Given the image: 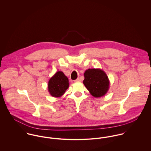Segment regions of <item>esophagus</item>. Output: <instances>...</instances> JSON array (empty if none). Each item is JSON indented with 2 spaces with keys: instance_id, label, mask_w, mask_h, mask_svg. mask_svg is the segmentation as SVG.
Listing matches in <instances>:
<instances>
[{
  "instance_id": "34e87169",
  "label": "esophagus",
  "mask_w": 151,
  "mask_h": 151,
  "mask_svg": "<svg viewBox=\"0 0 151 151\" xmlns=\"http://www.w3.org/2000/svg\"><path fill=\"white\" fill-rule=\"evenodd\" d=\"M80 79L79 78H78L77 80H74V82H75V83H78V82H80Z\"/></svg>"
}]
</instances>
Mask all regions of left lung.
I'll return each instance as SVG.
<instances>
[{
  "mask_svg": "<svg viewBox=\"0 0 151 151\" xmlns=\"http://www.w3.org/2000/svg\"><path fill=\"white\" fill-rule=\"evenodd\" d=\"M83 84L95 98L104 96L109 89V80L106 73L100 68H89L85 71Z\"/></svg>",
  "mask_w": 151,
  "mask_h": 151,
  "instance_id": "left-lung-1",
  "label": "left lung"
}]
</instances>
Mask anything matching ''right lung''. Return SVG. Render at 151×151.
I'll use <instances>...</instances> for the list:
<instances>
[{
  "label": "right lung",
  "mask_w": 151,
  "mask_h": 151,
  "mask_svg": "<svg viewBox=\"0 0 151 151\" xmlns=\"http://www.w3.org/2000/svg\"><path fill=\"white\" fill-rule=\"evenodd\" d=\"M69 87L68 79L63 72H56L49 80L48 91L53 97H61Z\"/></svg>",
  "instance_id": "add662e5"
}]
</instances>
